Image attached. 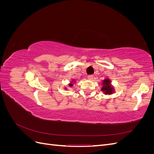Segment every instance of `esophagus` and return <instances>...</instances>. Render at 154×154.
I'll return each mask as SVG.
<instances>
[{"label": "esophagus", "instance_id": "1", "mask_svg": "<svg viewBox=\"0 0 154 154\" xmlns=\"http://www.w3.org/2000/svg\"><path fill=\"white\" fill-rule=\"evenodd\" d=\"M87 78L88 79V80H93V78H94V76L93 75H88V76H87Z\"/></svg>", "mask_w": 154, "mask_h": 154}]
</instances>
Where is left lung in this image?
<instances>
[{"label": "left lung", "instance_id": "1", "mask_svg": "<svg viewBox=\"0 0 154 154\" xmlns=\"http://www.w3.org/2000/svg\"><path fill=\"white\" fill-rule=\"evenodd\" d=\"M102 85L103 86H102L101 90L106 95L112 94L115 92L114 87L112 85L111 81L109 78H105L102 81Z\"/></svg>", "mask_w": 154, "mask_h": 154}]
</instances>
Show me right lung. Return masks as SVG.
<instances>
[{"label": "right lung", "instance_id": "obj_1", "mask_svg": "<svg viewBox=\"0 0 154 154\" xmlns=\"http://www.w3.org/2000/svg\"><path fill=\"white\" fill-rule=\"evenodd\" d=\"M73 83H75V80H72L71 82V83H69V86L70 87H72V86H73ZM65 89H67V88L66 87V88H65Z\"/></svg>", "mask_w": 154, "mask_h": 154}]
</instances>
